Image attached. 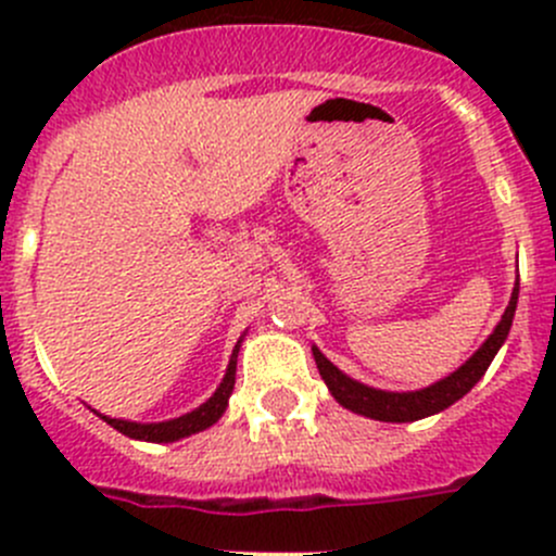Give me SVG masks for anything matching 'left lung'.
Instances as JSON below:
<instances>
[{
	"label": "left lung",
	"mask_w": 556,
	"mask_h": 556,
	"mask_svg": "<svg viewBox=\"0 0 556 556\" xmlns=\"http://www.w3.org/2000/svg\"><path fill=\"white\" fill-rule=\"evenodd\" d=\"M517 299H519V285L514 288L511 295V304H508L506 314L503 319L497 323L495 333L481 344V350L465 363L463 368L452 374V377L441 379L439 384L433 387H425L419 392H382V390H374V387H366L355 379L344 377L323 352L314 346V361H317L319 368V377L325 379L328 384L330 395L341 403V406L352 408L355 414H363V417H371V419H382V422H414V419H422L430 417V414H439L444 412L446 406H452L454 401L465 395L481 377L484 371L490 368L492 357L497 355L501 344L506 341L508 330H511L514 323V312H517Z\"/></svg>",
	"instance_id": "1"
}]
</instances>
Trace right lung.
<instances>
[{
	"instance_id": "add662e5",
	"label": "right lung",
	"mask_w": 556,
	"mask_h": 556,
	"mask_svg": "<svg viewBox=\"0 0 556 556\" xmlns=\"http://www.w3.org/2000/svg\"><path fill=\"white\" fill-rule=\"evenodd\" d=\"M237 355H239V344L237 350H233L226 377H223V382L217 387L215 395H212L204 406L195 408V412L185 414V417L169 419V422H155V425H139V422H126V419H110V417H102V419L106 425H112L115 430H121L123 435H128V439L153 441V444H166V441H177L190 433H199V430L215 425L217 419L223 417V412H226L233 382H237Z\"/></svg>"
}]
</instances>
